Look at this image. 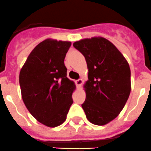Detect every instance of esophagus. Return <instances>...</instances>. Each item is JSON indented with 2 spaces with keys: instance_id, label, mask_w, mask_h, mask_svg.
<instances>
[{
  "instance_id": "esophagus-1",
  "label": "esophagus",
  "mask_w": 151,
  "mask_h": 151,
  "mask_svg": "<svg viewBox=\"0 0 151 151\" xmlns=\"http://www.w3.org/2000/svg\"><path fill=\"white\" fill-rule=\"evenodd\" d=\"M83 80L82 79H79V80H77V81H76V84H77V86L78 88H80L81 86V85L83 84Z\"/></svg>"
}]
</instances>
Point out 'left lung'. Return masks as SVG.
Returning <instances> with one entry per match:
<instances>
[{
	"mask_svg": "<svg viewBox=\"0 0 151 151\" xmlns=\"http://www.w3.org/2000/svg\"><path fill=\"white\" fill-rule=\"evenodd\" d=\"M84 55L88 81L82 108L92 124L104 126L124 108L131 92L128 62L111 41L101 37L82 39L73 44Z\"/></svg>",
	"mask_w": 151,
	"mask_h": 151,
	"instance_id": "1",
	"label": "left lung"
}]
</instances>
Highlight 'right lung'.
Here are the masks:
<instances>
[{"mask_svg": "<svg viewBox=\"0 0 151 151\" xmlns=\"http://www.w3.org/2000/svg\"><path fill=\"white\" fill-rule=\"evenodd\" d=\"M71 43L46 39L34 48L19 73L22 98L31 114L48 127L65 121L76 86L64 60Z\"/></svg>", "mask_w": 151, "mask_h": 151, "instance_id": "add662e5", "label": "right lung"}]
</instances>
